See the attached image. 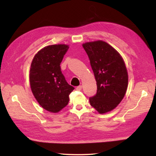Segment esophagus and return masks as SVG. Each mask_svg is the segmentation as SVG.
<instances>
[{"label": "esophagus", "mask_w": 156, "mask_h": 156, "mask_svg": "<svg viewBox=\"0 0 156 156\" xmlns=\"http://www.w3.org/2000/svg\"><path fill=\"white\" fill-rule=\"evenodd\" d=\"M76 90H77V91H80L81 89H82V86H81V85H80V86H78L76 88Z\"/></svg>", "instance_id": "obj_1"}]
</instances>
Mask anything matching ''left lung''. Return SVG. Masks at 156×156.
I'll list each match as a JSON object with an SVG mask.
<instances>
[{
	"label": "left lung",
	"instance_id": "8db88e82",
	"mask_svg": "<svg viewBox=\"0 0 156 156\" xmlns=\"http://www.w3.org/2000/svg\"><path fill=\"white\" fill-rule=\"evenodd\" d=\"M90 60L97 93L89 98L90 105L100 114L107 113L122 101L128 87V73L120 54L106 42L83 44Z\"/></svg>",
	"mask_w": 156,
	"mask_h": 156
}]
</instances>
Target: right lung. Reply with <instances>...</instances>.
I'll return each instance as SVG.
<instances>
[{
	"mask_svg": "<svg viewBox=\"0 0 156 156\" xmlns=\"http://www.w3.org/2000/svg\"><path fill=\"white\" fill-rule=\"evenodd\" d=\"M69 49L65 44L44 47L34 56L30 71L31 91L41 106L58 113L68 104L74 87L69 84L60 69L64 55Z\"/></svg>",
	"mask_w": 156,
	"mask_h": 156,
	"instance_id": "1",
	"label": "right lung"
}]
</instances>
